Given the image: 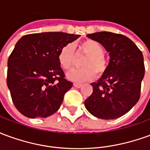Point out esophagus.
I'll use <instances>...</instances> for the list:
<instances>
[{"label":"esophagus","mask_w":150,"mask_h":150,"mask_svg":"<svg viewBox=\"0 0 150 150\" xmlns=\"http://www.w3.org/2000/svg\"><path fill=\"white\" fill-rule=\"evenodd\" d=\"M73 85H74V87H75V88H79L82 87V84H80V83H74Z\"/></svg>","instance_id":"34e87169"}]
</instances>
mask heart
Wrapping results in <instances>:
<instances>
[{"instance_id":"b5f03b06","label":"heart","mask_w":150,"mask_h":150,"mask_svg":"<svg viewBox=\"0 0 150 150\" xmlns=\"http://www.w3.org/2000/svg\"><path fill=\"white\" fill-rule=\"evenodd\" d=\"M81 52L86 55L82 61L83 68L74 70L67 74V78L72 81L84 82L94 78L96 73L101 75L108 68V60L104 54V47L96 41L88 39L79 45ZM75 57L72 44H67L59 54L60 66L66 71H70L75 65Z\"/></svg>"}]
</instances>
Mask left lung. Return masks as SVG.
<instances>
[{
	"label": "left lung",
	"instance_id": "1",
	"mask_svg": "<svg viewBox=\"0 0 150 150\" xmlns=\"http://www.w3.org/2000/svg\"><path fill=\"white\" fill-rule=\"evenodd\" d=\"M87 36L104 46L110 60L100 79L91 83L93 91L85 100V107L100 119L120 117L139 100L145 75L143 54L132 40L122 34L104 31Z\"/></svg>",
	"mask_w": 150,
	"mask_h": 150
}]
</instances>
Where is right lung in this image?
<instances>
[{"instance_id":"right-lung-1","label":"right lung","mask_w":150,"mask_h":150,"mask_svg":"<svg viewBox=\"0 0 150 150\" xmlns=\"http://www.w3.org/2000/svg\"><path fill=\"white\" fill-rule=\"evenodd\" d=\"M80 35L45 32L25 35L8 59L7 86L15 107L29 118H46L59 110L72 87L59 62L63 46Z\"/></svg>"}]
</instances>
